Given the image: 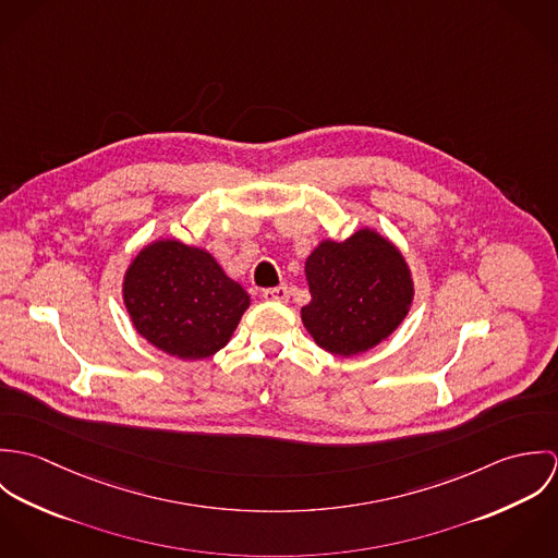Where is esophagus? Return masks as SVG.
<instances>
[{"label":"esophagus","mask_w":558,"mask_h":558,"mask_svg":"<svg viewBox=\"0 0 558 558\" xmlns=\"http://www.w3.org/2000/svg\"><path fill=\"white\" fill-rule=\"evenodd\" d=\"M262 296H264V301H268V303H288L290 290H288V286H277V288L264 290Z\"/></svg>","instance_id":"esophagus-1"}]
</instances>
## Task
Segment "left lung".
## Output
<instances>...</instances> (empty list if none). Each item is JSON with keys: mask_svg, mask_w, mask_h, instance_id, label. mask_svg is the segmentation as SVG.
<instances>
[{"mask_svg": "<svg viewBox=\"0 0 558 558\" xmlns=\"http://www.w3.org/2000/svg\"><path fill=\"white\" fill-rule=\"evenodd\" d=\"M312 303L301 318L319 348L354 356L387 339L408 316L414 283L391 240L363 228L322 240L305 262Z\"/></svg>", "mask_w": 558, "mask_h": 558, "instance_id": "obj_1", "label": "left lung"}]
</instances>
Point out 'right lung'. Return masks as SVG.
Masks as SVG:
<instances>
[{
  "mask_svg": "<svg viewBox=\"0 0 558 558\" xmlns=\"http://www.w3.org/2000/svg\"><path fill=\"white\" fill-rule=\"evenodd\" d=\"M122 296L135 330L178 359H208L236 330L248 294L204 248L146 244L126 268Z\"/></svg>",
  "mask_w": 558,
  "mask_h": 558,
  "instance_id": "right-lung-1",
  "label": "right lung"
}]
</instances>
